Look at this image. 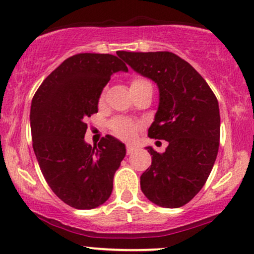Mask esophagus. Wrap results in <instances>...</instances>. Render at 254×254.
Wrapping results in <instances>:
<instances>
[{
    "label": "esophagus",
    "mask_w": 254,
    "mask_h": 254,
    "mask_svg": "<svg viewBox=\"0 0 254 254\" xmlns=\"http://www.w3.org/2000/svg\"><path fill=\"white\" fill-rule=\"evenodd\" d=\"M135 150H136V148L132 147V145H127V155L132 154Z\"/></svg>",
    "instance_id": "obj_1"
}]
</instances>
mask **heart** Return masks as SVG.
<instances>
[{
    "label": "heart",
    "instance_id": "1",
    "mask_svg": "<svg viewBox=\"0 0 254 254\" xmlns=\"http://www.w3.org/2000/svg\"><path fill=\"white\" fill-rule=\"evenodd\" d=\"M144 83H149L147 80L141 77H135L131 80L130 83V88L131 87H137V86H142ZM105 97V92L101 93L100 95V101L103 100ZM142 124L139 122H135L131 121V119L127 118H116L111 122L110 127L111 131L113 132V135L117 136L118 138L123 139V141H132L133 137L136 136L137 131L141 129Z\"/></svg>",
    "mask_w": 254,
    "mask_h": 254
}]
</instances>
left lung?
<instances>
[{
  "label": "left lung",
  "mask_w": 254,
  "mask_h": 254,
  "mask_svg": "<svg viewBox=\"0 0 254 254\" xmlns=\"http://www.w3.org/2000/svg\"><path fill=\"white\" fill-rule=\"evenodd\" d=\"M117 54L133 70L153 80L160 92L159 109L148 136L165 139L168 147L165 153L147 147L151 165L141 176V190L156 205H185L203 188L216 160L217 99L196 69L173 52Z\"/></svg>",
  "instance_id": "left-lung-1"
}]
</instances>
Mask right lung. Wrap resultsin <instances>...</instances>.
<instances>
[{"label":"right lung","mask_w":254,"mask_h":254,"mask_svg":"<svg viewBox=\"0 0 254 254\" xmlns=\"http://www.w3.org/2000/svg\"><path fill=\"white\" fill-rule=\"evenodd\" d=\"M121 70L127 66L113 55H74L32 99V142L40 171L55 194L75 209H94L109 199L125 156V145L110 135L94 147L84 142L87 118L98 112L111 75Z\"/></svg>","instance_id":"add662e5"}]
</instances>
